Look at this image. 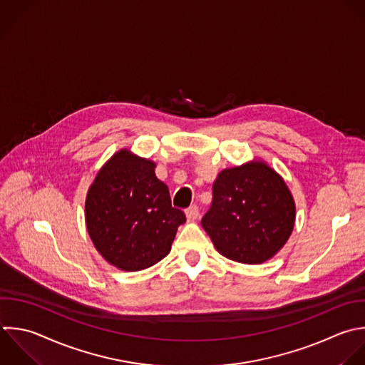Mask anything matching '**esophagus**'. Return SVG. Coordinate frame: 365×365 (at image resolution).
Wrapping results in <instances>:
<instances>
[{"label":"esophagus","instance_id":"1","mask_svg":"<svg viewBox=\"0 0 365 365\" xmlns=\"http://www.w3.org/2000/svg\"><path fill=\"white\" fill-rule=\"evenodd\" d=\"M185 215H187V218H188L190 221L197 220V218H198V207H197V205H191L190 208H187Z\"/></svg>","mask_w":365,"mask_h":365}]
</instances>
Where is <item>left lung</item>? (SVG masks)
Masks as SVG:
<instances>
[{"label":"left lung","mask_w":365,"mask_h":365,"mask_svg":"<svg viewBox=\"0 0 365 365\" xmlns=\"http://www.w3.org/2000/svg\"><path fill=\"white\" fill-rule=\"evenodd\" d=\"M294 198L264 161L222 170L212 185V204L201 224L217 251L237 262L261 264L289 238Z\"/></svg>","instance_id":"1"}]
</instances>
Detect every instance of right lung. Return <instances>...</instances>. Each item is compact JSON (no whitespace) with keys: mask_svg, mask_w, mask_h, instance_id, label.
Instances as JSON below:
<instances>
[{"mask_svg":"<svg viewBox=\"0 0 365 365\" xmlns=\"http://www.w3.org/2000/svg\"><path fill=\"white\" fill-rule=\"evenodd\" d=\"M86 222L111 265L140 271L168 255L185 214L171 205L168 187L155 177V163L120 150L88 190Z\"/></svg>","mask_w":365,"mask_h":365,"instance_id":"1","label":"right lung"}]
</instances>
